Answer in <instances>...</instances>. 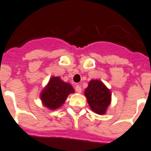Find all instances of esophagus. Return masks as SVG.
I'll list each match as a JSON object with an SVG mask.
<instances>
[{"mask_svg":"<svg viewBox=\"0 0 151 151\" xmlns=\"http://www.w3.org/2000/svg\"><path fill=\"white\" fill-rule=\"evenodd\" d=\"M75 89H76V91L77 92V93H81V91H82V88H81V87L79 85V84H77V85H76V87H75Z\"/></svg>","mask_w":151,"mask_h":151,"instance_id":"1","label":"esophagus"}]
</instances>
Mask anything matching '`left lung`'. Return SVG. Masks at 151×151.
I'll use <instances>...</instances> for the list:
<instances>
[{
	"label": "left lung",
	"instance_id": "obj_1",
	"mask_svg": "<svg viewBox=\"0 0 151 151\" xmlns=\"http://www.w3.org/2000/svg\"><path fill=\"white\" fill-rule=\"evenodd\" d=\"M84 95L90 108L97 114L103 115L111 103V92L100 81L93 80L88 83Z\"/></svg>",
	"mask_w": 151,
	"mask_h": 151
}]
</instances>
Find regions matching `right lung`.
I'll list each match as a JSON object with an SVG mask.
<instances>
[{
    "label": "right lung",
    "instance_id": "1",
    "mask_svg": "<svg viewBox=\"0 0 151 151\" xmlns=\"http://www.w3.org/2000/svg\"><path fill=\"white\" fill-rule=\"evenodd\" d=\"M74 93V88L70 84L61 81L59 77H52L40 95L44 105L54 110L60 107L66 101L67 96Z\"/></svg>",
    "mask_w": 151,
    "mask_h": 151
}]
</instances>
